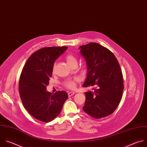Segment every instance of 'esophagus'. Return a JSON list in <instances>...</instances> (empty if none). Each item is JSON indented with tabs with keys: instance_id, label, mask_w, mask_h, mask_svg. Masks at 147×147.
Segmentation results:
<instances>
[{
	"instance_id": "1",
	"label": "esophagus",
	"mask_w": 147,
	"mask_h": 147,
	"mask_svg": "<svg viewBox=\"0 0 147 147\" xmlns=\"http://www.w3.org/2000/svg\"><path fill=\"white\" fill-rule=\"evenodd\" d=\"M74 94H75V93H74V92H69V93H68V96H69V97H71V96L74 95Z\"/></svg>"
}]
</instances>
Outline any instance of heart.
Here are the masks:
<instances>
[{
  "mask_svg": "<svg viewBox=\"0 0 147 147\" xmlns=\"http://www.w3.org/2000/svg\"><path fill=\"white\" fill-rule=\"evenodd\" d=\"M66 60L67 64L71 66L74 63H77L76 58L72 55H68L66 57ZM78 81V79L75 78L74 80H67L64 82L65 86L69 89H74L76 85V82Z\"/></svg>",
  "mask_w": 147,
  "mask_h": 147,
  "instance_id": "1",
  "label": "heart"
}]
</instances>
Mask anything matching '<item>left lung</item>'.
<instances>
[{
  "instance_id": "left-lung-1",
  "label": "left lung",
  "mask_w": 147,
  "mask_h": 147,
  "mask_svg": "<svg viewBox=\"0 0 147 147\" xmlns=\"http://www.w3.org/2000/svg\"><path fill=\"white\" fill-rule=\"evenodd\" d=\"M80 54L87 65L83 87H92L85 92L83 110L99 119L112 114L119 105L123 90L122 70L117 59L107 48L96 42L80 46Z\"/></svg>"
}]
</instances>
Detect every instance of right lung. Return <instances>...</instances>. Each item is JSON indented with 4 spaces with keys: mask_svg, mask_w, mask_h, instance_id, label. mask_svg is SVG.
I'll list each match as a JSON object with an SVG mask.
<instances>
[{
    "mask_svg": "<svg viewBox=\"0 0 147 147\" xmlns=\"http://www.w3.org/2000/svg\"><path fill=\"white\" fill-rule=\"evenodd\" d=\"M67 49V47L40 49L28 58L21 72L19 92L22 102L28 112L40 121L49 122L57 118L68 98L65 91L52 94L46 90L55 61Z\"/></svg>",
    "mask_w": 147,
    "mask_h": 147,
    "instance_id": "obj_1",
    "label": "right lung"
}]
</instances>
